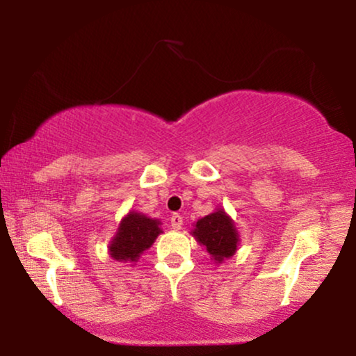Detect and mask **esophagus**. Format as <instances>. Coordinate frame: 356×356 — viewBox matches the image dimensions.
<instances>
[{
	"label": "esophagus",
	"instance_id": "1",
	"mask_svg": "<svg viewBox=\"0 0 356 356\" xmlns=\"http://www.w3.org/2000/svg\"><path fill=\"white\" fill-rule=\"evenodd\" d=\"M170 223H172V227L175 228V230H179L183 225V217L179 216V213H173V216L170 217Z\"/></svg>",
	"mask_w": 356,
	"mask_h": 356
}]
</instances>
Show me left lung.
<instances>
[{"mask_svg":"<svg viewBox=\"0 0 356 356\" xmlns=\"http://www.w3.org/2000/svg\"><path fill=\"white\" fill-rule=\"evenodd\" d=\"M193 233L197 241L206 246L209 254H212L213 259L218 262L233 256V252L236 251L238 233L230 217H227L223 211L201 218Z\"/></svg>","mask_w":356,"mask_h":356,"instance_id":"left-lung-1","label":"left lung"}]
</instances>
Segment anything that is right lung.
<instances>
[{"mask_svg": "<svg viewBox=\"0 0 356 356\" xmlns=\"http://www.w3.org/2000/svg\"><path fill=\"white\" fill-rule=\"evenodd\" d=\"M159 223L140 213H128L110 245L111 257H115L116 261H138L140 252L150 248L162 232Z\"/></svg>", "mask_w": 356, "mask_h": 356, "instance_id": "obj_1", "label": "right lung"}]
</instances>
